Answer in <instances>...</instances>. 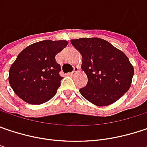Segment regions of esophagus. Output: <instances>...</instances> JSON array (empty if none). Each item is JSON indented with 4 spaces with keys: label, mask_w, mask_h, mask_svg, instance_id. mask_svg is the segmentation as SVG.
<instances>
[{
    "label": "esophagus",
    "mask_w": 147,
    "mask_h": 147,
    "mask_svg": "<svg viewBox=\"0 0 147 147\" xmlns=\"http://www.w3.org/2000/svg\"><path fill=\"white\" fill-rule=\"evenodd\" d=\"M77 71H78V67H77V66H74L73 71L70 72V73H69V75H71V76H73V75H75V73H76V72H77Z\"/></svg>",
    "instance_id": "34e87169"
}]
</instances>
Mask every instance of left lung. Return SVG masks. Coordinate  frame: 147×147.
<instances>
[{"label": "left lung", "mask_w": 147, "mask_h": 147, "mask_svg": "<svg viewBox=\"0 0 147 147\" xmlns=\"http://www.w3.org/2000/svg\"><path fill=\"white\" fill-rule=\"evenodd\" d=\"M71 42L82 56V69L88 82L80 92L87 100L98 107L109 106L129 90L134 68L121 51L96 37Z\"/></svg>", "instance_id": "8db88e82"}]
</instances>
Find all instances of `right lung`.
Listing matches in <instances>:
<instances>
[{
    "label": "right lung",
    "mask_w": 147,
    "mask_h": 147,
    "mask_svg": "<svg viewBox=\"0 0 147 147\" xmlns=\"http://www.w3.org/2000/svg\"><path fill=\"white\" fill-rule=\"evenodd\" d=\"M65 40H46L26 47L17 56L9 71V83L24 101L40 105L57 92L63 77L56 54L67 46Z\"/></svg>",
    "instance_id": "obj_1"
}]
</instances>
